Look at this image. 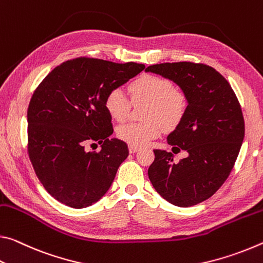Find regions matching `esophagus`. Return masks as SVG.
<instances>
[{
	"instance_id": "34e87169",
	"label": "esophagus",
	"mask_w": 263,
	"mask_h": 263,
	"mask_svg": "<svg viewBox=\"0 0 263 263\" xmlns=\"http://www.w3.org/2000/svg\"><path fill=\"white\" fill-rule=\"evenodd\" d=\"M140 148L136 147V145H129V153L130 154H134L136 152H139Z\"/></svg>"
}]
</instances>
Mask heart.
Returning a JSON list of instances; mask_svg holds the SVG:
<instances>
[{
    "label": "heart",
    "mask_w": 263,
    "mask_h": 263,
    "mask_svg": "<svg viewBox=\"0 0 263 263\" xmlns=\"http://www.w3.org/2000/svg\"><path fill=\"white\" fill-rule=\"evenodd\" d=\"M132 100L145 101L144 121L128 122L116 129V135L130 145L142 147L161 134L163 127L174 129L183 121L187 111V97L184 91L175 87L165 77L143 74L128 86ZM105 108L115 121L126 120L130 101L120 88H113L106 94Z\"/></svg>",
    "instance_id": "b5f03b06"
}]
</instances>
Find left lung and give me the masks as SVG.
<instances>
[{"instance_id": "left-lung-1", "label": "left lung", "mask_w": 263, "mask_h": 263, "mask_svg": "<svg viewBox=\"0 0 263 263\" xmlns=\"http://www.w3.org/2000/svg\"><path fill=\"white\" fill-rule=\"evenodd\" d=\"M145 71L174 80L187 97L183 121L167 136L174 150L189 156L175 162L171 153L154 150L149 179L160 195L180 208L209 199L229 178L245 136L238 98L223 77L201 63H163Z\"/></svg>"}]
</instances>
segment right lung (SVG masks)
Listing matches in <instances>:
<instances>
[{"label":"right lung","instance_id":"obj_1","mask_svg":"<svg viewBox=\"0 0 263 263\" xmlns=\"http://www.w3.org/2000/svg\"><path fill=\"white\" fill-rule=\"evenodd\" d=\"M143 64H118L79 57L47 74L28 107V155L45 190L60 203L83 209L108 191L128 157L123 141L111 139L106 94L144 70ZM102 144L86 152V144Z\"/></svg>","mask_w":263,"mask_h":263}]
</instances>
